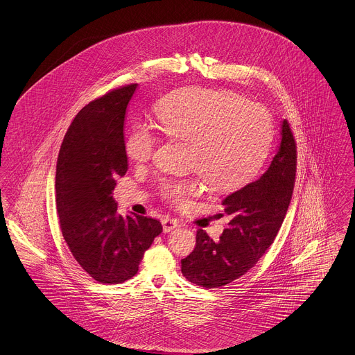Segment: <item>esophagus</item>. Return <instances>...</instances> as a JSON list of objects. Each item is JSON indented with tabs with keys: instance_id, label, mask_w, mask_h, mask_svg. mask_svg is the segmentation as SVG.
Returning a JSON list of instances; mask_svg holds the SVG:
<instances>
[{
	"instance_id": "1",
	"label": "esophagus",
	"mask_w": 355,
	"mask_h": 355,
	"mask_svg": "<svg viewBox=\"0 0 355 355\" xmlns=\"http://www.w3.org/2000/svg\"><path fill=\"white\" fill-rule=\"evenodd\" d=\"M162 226H164V232L169 233L171 230L177 229L180 225H178V220L170 218V217H165V218H162Z\"/></svg>"
}]
</instances>
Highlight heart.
<instances>
[{"label": "heart", "mask_w": 355, "mask_h": 355, "mask_svg": "<svg viewBox=\"0 0 355 355\" xmlns=\"http://www.w3.org/2000/svg\"><path fill=\"white\" fill-rule=\"evenodd\" d=\"M161 132L190 142L189 164L217 189L245 182L261 165L270 144L266 109L238 94L189 87L162 100L154 110ZM157 137L145 123H135L125 139V152L137 165L150 161ZM162 197L184 206L200 193L194 180H162Z\"/></svg>", "instance_id": "1"}]
</instances>
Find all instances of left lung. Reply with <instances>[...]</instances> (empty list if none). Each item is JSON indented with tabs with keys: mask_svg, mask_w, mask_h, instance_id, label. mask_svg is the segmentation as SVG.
<instances>
[{
	"mask_svg": "<svg viewBox=\"0 0 355 355\" xmlns=\"http://www.w3.org/2000/svg\"><path fill=\"white\" fill-rule=\"evenodd\" d=\"M297 169V146L286 119L270 165L253 182L223 201L227 227L218 241L198 229L196 248L181 261L187 281L206 288L220 287L250 270L274 242L290 205Z\"/></svg>",
	"mask_w": 355,
	"mask_h": 355,
	"instance_id": "obj_1",
	"label": "left lung"
}]
</instances>
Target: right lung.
Here are the masks:
<instances>
[{
	"instance_id": "add662e5",
	"label": "right lung",
	"mask_w": 355,
	"mask_h": 355,
	"mask_svg": "<svg viewBox=\"0 0 355 355\" xmlns=\"http://www.w3.org/2000/svg\"><path fill=\"white\" fill-rule=\"evenodd\" d=\"M138 85L90 102L73 119L55 171V202L69 249L92 278L122 284L138 271L144 253L161 234V222L122 217L113 198L116 180L128 171L123 125Z\"/></svg>"
}]
</instances>
